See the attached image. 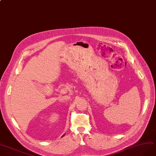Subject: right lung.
<instances>
[{
    "label": "right lung",
    "instance_id": "right-lung-1",
    "mask_svg": "<svg viewBox=\"0 0 156 156\" xmlns=\"http://www.w3.org/2000/svg\"><path fill=\"white\" fill-rule=\"evenodd\" d=\"M63 136H64V135H63Z\"/></svg>",
    "mask_w": 156,
    "mask_h": 156
}]
</instances>
